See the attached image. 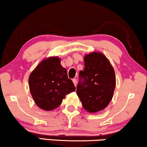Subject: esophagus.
I'll return each mask as SVG.
<instances>
[{
  "label": "esophagus",
  "instance_id": "34e87169",
  "mask_svg": "<svg viewBox=\"0 0 147 147\" xmlns=\"http://www.w3.org/2000/svg\"><path fill=\"white\" fill-rule=\"evenodd\" d=\"M72 81H73L74 85H75V86H76V85H77V80H76V79L74 78L73 80H72Z\"/></svg>",
  "mask_w": 147,
  "mask_h": 147
}]
</instances>
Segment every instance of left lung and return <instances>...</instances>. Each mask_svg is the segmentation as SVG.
Listing matches in <instances>:
<instances>
[{
  "label": "left lung",
  "mask_w": 147,
  "mask_h": 147,
  "mask_svg": "<svg viewBox=\"0 0 147 147\" xmlns=\"http://www.w3.org/2000/svg\"><path fill=\"white\" fill-rule=\"evenodd\" d=\"M85 69L80 71L77 95L84 109L91 113L105 109L113 98L116 85L115 71L109 60L100 53L84 57Z\"/></svg>",
  "instance_id": "8db88e82"
}]
</instances>
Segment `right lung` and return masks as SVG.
I'll return each instance as SVG.
<instances>
[{"label":"right lung","instance_id":"obj_1","mask_svg":"<svg viewBox=\"0 0 147 147\" xmlns=\"http://www.w3.org/2000/svg\"><path fill=\"white\" fill-rule=\"evenodd\" d=\"M28 84L36 105L47 111L60 106L65 96L76 90L57 57L42 60L30 75Z\"/></svg>","mask_w":147,"mask_h":147}]
</instances>
